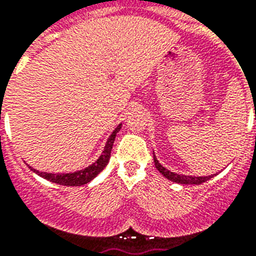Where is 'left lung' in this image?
<instances>
[{
  "label": "left lung",
  "mask_w": 256,
  "mask_h": 256,
  "mask_svg": "<svg viewBox=\"0 0 256 256\" xmlns=\"http://www.w3.org/2000/svg\"><path fill=\"white\" fill-rule=\"evenodd\" d=\"M153 157H154V165H156V168H157V170H158L160 173L165 177V178L173 181V182H177V184L198 185V184H202V182H206V181L210 180L212 177L216 176V174H210V176H200V177H198V176L178 174V173H174V172L169 170V169H166L165 166H162L156 156H153Z\"/></svg>",
  "instance_id": "left-lung-1"
}]
</instances>
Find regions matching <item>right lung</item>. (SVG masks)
Returning <instances> with one entry per match:
<instances>
[{
	"mask_svg": "<svg viewBox=\"0 0 256 256\" xmlns=\"http://www.w3.org/2000/svg\"><path fill=\"white\" fill-rule=\"evenodd\" d=\"M120 128H122V124H120L116 128H114V132H111L110 136L107 138L106 145H104V149H103L102 154L98 157V160L94 164L88 165L84 169H80V170L72 172V173H46V172H40L33 169L32 166L30 170H33L36 174H38L42 178L50 181V182H54V184L64 185V186H80V185L88 184L90 181H92L95 177H96L100 172L106 168V165L108 164V160H110L111 156V149H112V145H114L115 136H116V132H120Z\"/></svg>",
	"mask_w": 256,
	"mask_h": 256,
	"instance_id": "right-lung-1",
	"label": "right lung"
}]
</instances>
